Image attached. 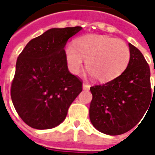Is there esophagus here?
Returning a JSON list of instances; mask_svg holds the SVG:
<instances>
[{"label": "esophagus", "instance_id": "34e87169", "mask_svg": "<svg viewBox=\"0 0 155 155\" xmlns=\"http://www.w3.org/2000/svg\"><path fill=\"white\" fill-rule=\"evenodd\" d=\"M90 87H91V85H90L89 83H86V82L83 83V89H84V91H89Z\"/></svg>", "mask_w": 155, "mask_h": 155}]
</instances>
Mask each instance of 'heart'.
Masks as SVG:
<instances>
[{"instance_id":"b5f03b06","label":"heart","mask_w":155,"mask_h":155,"mask_svg":"<svg viewBox=\"0 0 155 155\" xmlns=\"http://www.w3.org/2000/svg\"><path fill=\"white\" fill-rule=\"evenodd\" d=\"M65 49L70 71L79 74L85 61V67L94 80L108 81L123 72L130 62V49L124 41L106 35H85Z\"/></svg>"}]
</instances>
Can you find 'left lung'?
Returning a JSON list of instances; mask_svg holds the SVG:
<instances>
[{"instance_id": "8db88e82", "label": "left lung", "mask_w": 155, "mask_h": 155, "mask_svg": "<svg viewBox=\"0 0 155 155\" xmlns=\"http://www.w3.org/2000/svg\"><path fill=\"white\" fill-rule=\"evenodd\" d=\"M129 46L130 58L125 71L112 81L91 87V123L110 135L133 129L142 120L152 99L149 64L135 46L130 43Z\"/></svg>"}]
</instances>
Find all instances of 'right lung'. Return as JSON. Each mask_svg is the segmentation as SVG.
I'll list each match as a JSON object with an SVG mask.
<instances>
[{
  "mask_svg": "<svg viewBox=\"0 0 155 155\" xmlns=\"http://www.w3.org/2000/svg\"><path fill=\"white\" fill-rule=\"evenodd\" d=\"M82 27L52 28L32 39L19 54L11 96L27 125L47 130L62 123L82 91V81L68 70L64 48Z\"/></svg>",
  "mask_w": 155,
  "mask_h": 155,
  "instance_id": "obj_1",
  "label": "right lung"
}]
</instances>
